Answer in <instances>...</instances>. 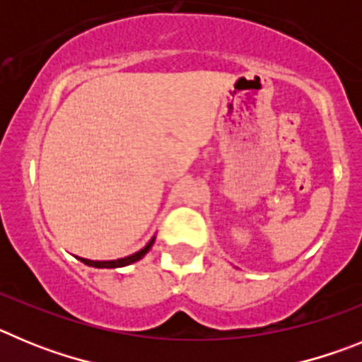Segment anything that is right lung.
<instances>
[{
    "instance_id": "obj_1",
    "label": "right lung",
    "mask_w": 362,
    "mask_h": 362,
    "mask_svg": "<svg viewBox=\"0 0 362 362\" xmlns=\"http://www.w3.org/2000/svg\"><path fill=\"white\" fill-rule=\"evenodd\" d=\"M153 239H156V238L150 239L148 245H146L145 248H143V250L136 252V254L129 255V257L116 259V261H90V259H83V257H78V259H79V261H81V263L88 264V267H95V268H119V267H127V264L136 263V261H139V259H141L143 255H145L146 252L150 250V246L153 245Z\"/></svg>"
}]
</instances>
